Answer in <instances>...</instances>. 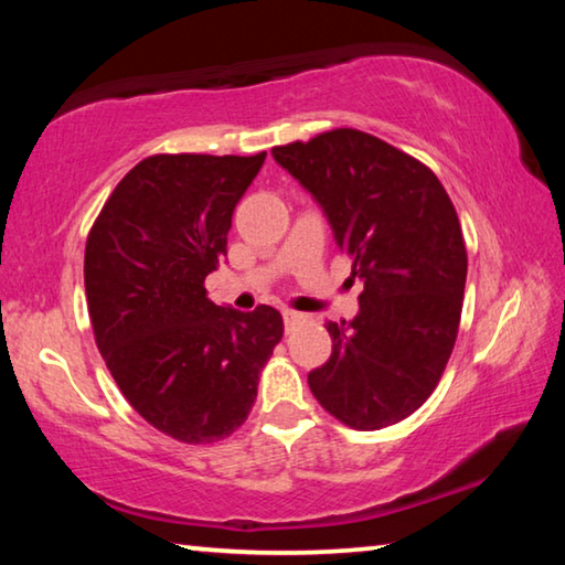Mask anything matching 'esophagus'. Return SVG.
I'll use <instances>...</instances> for the list:
<instances>
[{
	"mask_svg": "<svg viewBox=\"0 0 565 565\" xmlns=\"http://www.w3.org/2000/svg\"><path fill=\"white\" fill-rule=\"evenodd\" d=\"M303 317L299 311H284V323H286V329L289 327H294V323H299Z\"/></svg>",
	"mask_w": 565,
	"mask_h": 565,
	"instance_id": "1",
	"label": "esophagus"
}]
</instances>
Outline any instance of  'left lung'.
<instances>
[{"mask_svg":"<svg viewBox=\"0 0 565 565\" xmlns=\"http://www.w3.org/2000/svg\"><path fill=\"white\" fill-rule=\"evenodd\" d=\"M311 191L363 281L353 321H329L333 349L309 374L319 404L356 431L398 424L434 394L461 321L468 256L438 177L359 129L274 147Z\"/></svg>","mask_w":565,"mask_h":565,"instance_id":"obj_1","label":"left lung"}]
</instances>
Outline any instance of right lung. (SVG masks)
I'll return each mask as SVG.
<instances>
[{"instance_id": "1", "label": "right lung", "mask_w": 565, "mask_h": 565, "mask_svg": "<svg viewBox=\"0 0 565 565\" xmlns=\"http://www.w3.org/2000/svg\"><path fill=\"white\" fill-rule=\"evenodd\" d=\"M264 159L147 157L87 236L84 289L102 359L131 408L181 444L222 441L244 424L284 337L274 306L224 309L204 289Z\"/></svg>"}]
</instances>
